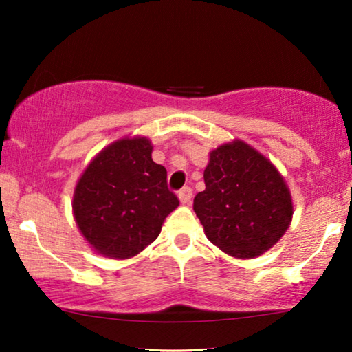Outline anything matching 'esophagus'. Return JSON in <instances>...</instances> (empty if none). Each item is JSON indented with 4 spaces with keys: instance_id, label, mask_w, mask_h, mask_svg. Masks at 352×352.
<instances>
[{
    "instance_id": "obj_1",
    "label": "esophagus",
    "mask_w": 352,
    "mask_h": 352,
    "mask_svg": "<svg viewBox=\"0 0 352 352\" xmlns=\"http://www.w3.org/2000/svg\"><path fill=\"white\" fill-rule=\"evenodd\" d=\"M177 197H179V201L182 205H189L190 199H192V189H190V187H184V189L179 190Z\"/></svg>"
}]
</instances>
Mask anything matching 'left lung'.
<instances>
[{"label": "left lung", "mask_w": 352, "mask_h": 352, "mask_svg": "<svg viewBox=\"0 0 352 352\" xmlns=\"http://www.w3.org/2000/svg\"><path fill=\"white\" fill-rule=\"evenodd\" d=\"M205 190L194 211L206 239L237 259L261 256L290 228L293 200L285 179L266 155L242 139L210 152Z\"/></svg>", "instance_id": "obj_1"}]
</instances>
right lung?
<instances>
[{
  "label": "right lung",
  "instance_id": "1",
  "mask_svg": "<svg viewBox=\"0 0 352 352\" xmlns=\"http://www.w3.org/2000/svg\"><path fill=\"white\" fill-rule=\"evenodd\" d=\"M152 141L124 136L104 147L81 173L72 211L76 228L98 254L129 259L162 232L179 205L168 190L165 166L152 160Z\"/></svg>",
  "mask_w": 352,
  "mask_h": 352
}]
</instances>
